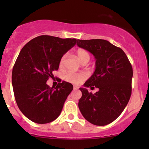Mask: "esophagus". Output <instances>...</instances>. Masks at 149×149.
<instances>
[{"label":"esophagus","instance_id":"34e87169","mask_svg":"<svg viewBox=\"0 0 149 149\" xmlns=\"http://www.w3.org/2000/svg\"><path fill=\"white\" fill-rule=\"evenodd\" d=\"M78 89H79V87L76 86V85H74V86L73 87V89H74V90H77Z\"/></svg>","mask_w":149,"mask_h":149}]
</instances>
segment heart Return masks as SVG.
Instances as JSON below:
<instances>
[{
	"label": "heart",
	"mask_w": 149,
	"mask_h": 149,
	"mask_svg": "<svg viewBox=\"0 0 149 149\" xmlns=\"http://www.w3.org/2000/svg\"><path fill=\"white\" fill-rule=\"evenodd\" d=\"M77 56L79 60L81 63L84 62H89L90 59V55L87 51L83 49H79L77 52ZM66 55H64L60 59V67L62 68L64 66L65 60H66ZM87 78V74L86 73L81 72V73H74V72H69L68 74L65 75L64 79L67 82L72 83V84L79 85L81 84L83 81L85 80Z\"/></svg>",
	"instance_id": "obj_1"
}]
</instances>
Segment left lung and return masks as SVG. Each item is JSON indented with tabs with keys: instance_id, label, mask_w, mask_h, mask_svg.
<instances>
[{
	"instance_id": "1",
	"label": "left lung",
	"mask_w": 149,
	"mask_h": 149,
	"mask_svg": "<svg viewBox=\"0 0 149 149\" xmlns=\"http://www.w3.org/2000/svg\"><path fill=\"white\" fill-rule=\"evenodd\" d=\"M77 45L94 56L95 70L85 87L99 89L95 93L80 88L79 108L87 121L106 125L115 121L127 106L132 94L133 69L121 48L103 39L79 40Z\"/></svg>"
}]
</instances>
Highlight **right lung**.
<instances>
[{"instance_id": "right-lung-1", "label": "right lung", "mask_w": 149, "mask_h": 149, "mask_svg": "<svg viewBox=\"0 0 149 149\" xmlns=\"http://www.w3.org/2000/svg\"><path fill=\"white\" fill-rule=\"evenodd\" d=\"M76 42V38L41 35L22 49L12 71V85L18 107L30 121L47 123L60 115L73 85L60 81L50 87L46 82L58 70L63 55Z\"/></svg>"}]
</instances>
